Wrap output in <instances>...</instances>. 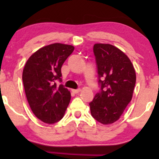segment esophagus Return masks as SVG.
I'll list each match as a JSON object with an SVG mask.
<instances>
[{
    "label": "esophagus",
    "instance_id": "obj_1",
    "mask_svg": "<svg viewBox=\"0 0 159 159\" xmlns=\"http://www.w3.org/2000/svg\"><path fill=\"white\" fill-rule=\"evenodd\" d=\"M72 93H78L81 91V89L80 88L79 89H72Z\"/></svg>",
    "mask_w": 159,
    "mask_h": 159
}]
</instances>
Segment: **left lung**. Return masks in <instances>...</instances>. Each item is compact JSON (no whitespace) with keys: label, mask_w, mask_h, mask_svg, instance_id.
<instances>
[{"label":"left lung","mask_w":159,"mask_h":159,"mask_svg":"<svg viewBox=\"0 0 159 159\" xmlns=\"http://www.w3.org/2000/svg\"><path fill=\"white\" fill-rule=\"evenodd\" d=\"M100 91L90 102L91 115L104 125L119 120L132 98L136 74L129 58L110 44L93 46Z\"/></svg>","instance_id":"1"}]
</instances>
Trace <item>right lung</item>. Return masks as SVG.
Segmentation results:
<instances>
[{
	"label": "right lung",
	"mask_w": 159,
	"mask_h": 159,
	"mask_svg": "<svg viewBox=\"0 0 159 159\" xmlns=\"http://www.w3.org/2000/svg\"><path fill=\"white\" fill-rule=\"evenodd\" d=\"M74 48L61 43L46 45L29 57L23 69L27 102L36 117L45 123L60 121L70 102V92L57 81H62V65Z\"/></svg>",
	"instance_id": "add662e5"
}]
</instances>
